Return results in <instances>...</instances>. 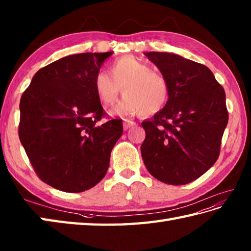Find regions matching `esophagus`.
I'll return each instance as SVG.
<instances>
[{"label":"esophagus","mask_w":251,"mask_h":251,"mask_svg":"<svg viewBox=\"0 0 251 251\" xmlns=\"http://www.w3.org/2000/svg\"><path fill=\"white\" fill-rule=\"evenodd\" d=\"M136 124L134 121H131V120H124V129L125 130H127V129H130L131 126H135Z\"/></svg>","instance_id":"1"}]
</instances>
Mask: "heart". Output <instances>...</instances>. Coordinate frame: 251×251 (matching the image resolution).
Listing matches in <instances>:
<instances>
[{"instance_id": "1", "label": "heart", "mask_w": 251, "mask_h": 251, "mask_svg": "<svg viewBox=\"0 0 251 251\" xmlns=\"http://www.w3.org/2000/svg\"><path fill=\"white\" fill-rule=\"evenodd\" d=\"M93 85L97 99L106 106L115 103L122 89L125 97L110 110L112 116L156 114L163 108L169 97V83L165 76L133 56L116 60L109 73L100 70Z\"/></svg>"}]
</instances>
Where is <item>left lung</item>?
<instances>
[{
  "mask_svg": "<svg viewBox=\"0 0 251 251\" xmlns=\"http://www.w3.org/2000/svg\"><path fill=\"white\" fill-rule=\"evenodd\" d=\"M145 55L168 80L169 99L154 118L142 122L143 161L157 180L184 185L218 159L228 121L226 92L204 65L173 53Z\"/></svg>",
  "mask_w": 251,
  "mask_h": 251,
  "instance_id": "1",
  "label": "left lung"
}]
</instances>
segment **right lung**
Instances as JSON below:
<instances>
[{
	"mask_svg": "<svg viewBox=\"0 0 251 251\" xmlns=\"http://www.w3.org/2000/svg\"><path fill=\"white\" fill-rule=\"evenodd\" d=\"M112 52L81 53L41 68L20 99L19 139L38 176L67 193L95 186L122 135L121 119L105 115L94 76Z\"/></svg>",
	"mask_w": 251,
	"mask_h": 251,
	"instance_id": "obj_1",
	"label": "right lung"
}]
</instances>
